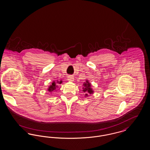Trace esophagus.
<instances>
[{
	"instance_id": "obj_1",
	"label": "esophagus",
	"mask_w": 150,
	"mask_h": 150,
	"mask_svg": "<svg viewBox=\"0 0 150 150\" xmlns=\"http://www.w3.org/2000/svg\"><path fill=\"white\" fill-rule=\"evenodd\" d=\"M67 79H68V80L70 81H71V82L74 81V78L72 76H71V75L69 76L68 78H67Z\"/></svg>"
}]
</instances>
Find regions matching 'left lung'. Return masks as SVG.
I'll return each instance as SVG.
<instances>
[{
    "label": "left lung",
    "mask_w": 150,
    "mask_h": 150,
    "mask_svg": "<svg viewBox=\"0 0 150 150\" xmlns=\"http://www.w3.org/2000/svg\"><path fill=\"white\" fill-rule=\"evenodd\" d=\"M82 92L84 93V97H88L91 96L94 93V91L92 87V84L89 81L88 79H86V81L84 82L82 86Z\"/></svg>",
    "instance_id": "8db88e82"
}]
</instances>
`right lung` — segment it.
Wrapping results in <instances>:
<instances>
[{
    "label": "right lung",
    "instance_id": "1",
    "mask_svg": "<svg viewBox=\"0 0 150 150\" xmlns=\"http://www.w3.org/2000/svg\"><path fill=\"white\" fill-rule=\"evenodd\" d=\"M62 83V80H61L60 81H53L52 82V83L50 84L49 86L47 88V91L48 92H50V94H52L53 92H56L57 91V89L58 88V84H61Z\"/></svg>",
    "mask_w": 150,
    "mask_h": 150
}]
</instances>
